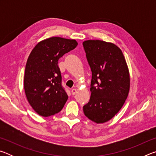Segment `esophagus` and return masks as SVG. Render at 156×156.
I'll list each match as a JSON object with an SVG mask.
<instances>
[{"label": "esophagus", "mask_w": 156, "mask_h": 156, "mask_svg": "<svg viewBox=\"0 0 156 156\" xmlns=\"http://www.w3.org/2000/svg\"><path fill=\"white\" fill-rule=\"evenodd\" d=\"M76 92H77V90H76V89H72V95H75L76 94Z\"/></svg>", "instance_id": "34e87169"}]
</instances>
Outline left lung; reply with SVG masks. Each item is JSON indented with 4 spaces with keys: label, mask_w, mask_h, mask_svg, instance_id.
Segmentation results:
<instances>
[{
    "label": "left lung",
    "mask_w": 156,
    "mask_h": 156,
    "mask_svg": "<svg viewBox=\"0 0 156 156\" xmlns=\"http://www.w3.org/2000/svg\"><path fill=\"white\" fill-rule=\"evenodd\" d=\"M92 78L84 115L96 123L112 119L125 103L130 88L129 69L121 49L103 41L83 42Z\"/></svg>",
    "instance_id": "1"
}]
</instances>
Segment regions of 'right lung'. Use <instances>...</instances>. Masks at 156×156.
Instances as JSON below:
<instances>
[{
    "instance_id": "1",
    "label": "right lung",
    "mask_w": 156,
    "mask_h": 156,
    "mask_svg": "<svg viewBox=\"0 0 156 156\" xmlns=\"http://www.w3.org/2000/svg\"><path fill=\"white\" fill-rule=\"evenodd\" d=\"M77 45L76 40L51 37L37 44L29 56L25 92L29 103L40 115L48 117L58 113L67 102L58 63L60 58Z\"/></svg>"
}]
</instances>
